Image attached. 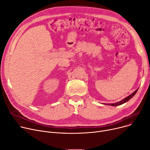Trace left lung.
<instances>
[{"mask_svg": "<svg viewBox=\"0 0 150 150\" xmlns=\"http://www.w3.org/2000/svg\"><path fill=\"white\" fill-rule=\"evenodd\" d=\"M138 89H139V88H137L134 92H133V93L131 94L129 96H128V97H127V98H125L124 99L122 100L121 101L117 102H116V103H111V104H110V103H107V105H111V106H118V105H122V104H123V103H124L128 102L129 100H130V99H131V98H133V97L136 94V93H137Z\"/></svg>", "mask_w": 150, "mask_h": 150, "instance_id": "1", "label": "left lung"}]
</instances>
